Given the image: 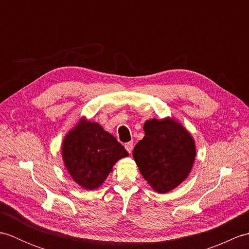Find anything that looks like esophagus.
Masks as SVG:
<instances>
[{"mask_svg":"<svg viewBox=\"0 0 249 249\" xmlns=\"http://www.w3.org/2000/svg\"><path fill=\"white\" fill-rule=\"evenodd\" d=\"M133 147H134L133 142H127V143H125V149L127 150L128 153H131V151H133Z\"/></svg>","mask_w":249,"mask_h":249,"instance_id":"1","label":"esophagus"}]
</instances>
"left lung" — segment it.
Wrapping results in <instances>:
<instances>
[{"label": "left lung", "instance_id": "1", "mask_svg": "<svg viewBox=\"0 0 249 249\" xmlns=\"http://www.w3.org/2000/svg\"><path fill=\"white\" fill-rule=\"evenodd\" d=\"M144 137L133 156L152 188L166 194L187 178L196 156L193 137L174 120L153 119L143 126Z\"/></svg>", "mask_w": 249, "mask_h": 249}]
</instances>
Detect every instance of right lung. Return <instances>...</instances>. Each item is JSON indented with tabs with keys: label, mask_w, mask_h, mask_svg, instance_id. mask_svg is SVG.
<instances>
[{
	"label": "right lung",
	"mask_w": 249,
	"mask_h": 249,
	"mask_svg": "<svg viewBox=\"0 0 249 249\" xmlns=\"http://www.w3.org/2000/svg\"><path fill=\"white\" fill-rule=\"evenodd\" d=\"M63 160L71 178L86 189L102 185L127 151L98 123L81 121L63 141Z\"/></svg>",
	"instance_id": "obj_1"
}]
</instances>
